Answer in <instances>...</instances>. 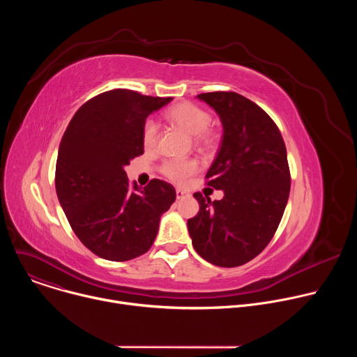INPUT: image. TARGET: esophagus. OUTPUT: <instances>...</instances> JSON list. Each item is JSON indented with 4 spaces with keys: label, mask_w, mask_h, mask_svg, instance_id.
Instances as JSON below:
<instances>
[{
    "label": "esophagus",
    "mask_w": 357,
    "mask_h": 357,
    "mask_svg": "<svg viewBox=\"0 0 357 357\" xmlns=\"http://www.w3.org/2000/svg\"><path fill=\"white\" fill-rule=\"evenodd\" d=\"M188 193L185 192V190H182V189H176V199H182V197H185Z\"/></svg>",
    "instance_id": "obj_1"
}]
</instances>
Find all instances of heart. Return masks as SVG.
<instances>
[{"label": "heart", "instance_id": "obj_1", "mask_svg": "<svg viewBox=\"0 0 357 357\" xmlns=\"http://www.w3.org/2000/svg\"><path fill=\"white\" fill-rule=\"evenodd\" d=\"M167 117L175 127L195 137L199 145L212 146L215 144V135L208 131L212 117L206 110L192 103H179L168 112ZM157 138L158 124L155 120L149 119L142 127V142L146 148H152L157 144ZM161 171L172 182L183 183L197 171V162L193 160H169L162 165Z\"/></svg>", "mask_w": 357, "mask_h": 357}]
</instances>
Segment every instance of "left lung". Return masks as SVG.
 Returning a JSON list of instances; mask_svg holds the SVG:
<instances>
[{
  "instance_id": "left-lung-1",
  "label": "left lung",
  "mask_w": 357,
  "mask_h": 357,
  "mask_svg": "<svg viewBox=\"0 0 357 357\" xmlns=\"http://www.w3.org/2000/svg\"><path fill=\"white\" fill-rule=\"evenodd\" d=\"M219 116L223 138L206 174L223 190L212 202L193 193L199 212L188 220L193 248L219 267H238L267 247L284 215L291 176L287 148L270 116L234 91L196 96Z\"/></svg>"
}]
</instances>
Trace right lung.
Returning a JSON list of instances; mask_svg holds the SVG:
<instances>
[{
    "mask_svg": "<svg viewBox=\"0 0 357 357\" xmlns=\"http://www.w3.org/2000/svg\"><path fill=\"white\" fill-rule=\"evenodd\" d=\"M171 100L127 89L105 91L75 113L62 137L58 199L75 234L101 259L127 261L146 252L176 199L174 186L160 179L131 189L124 171L144 154L146 117Z\"/></svg>",
    "mask_w": 357,
    "mask_h": 357,
    "instance_id": "add662e5",
    "label": "right lung"
}]
</instances>
